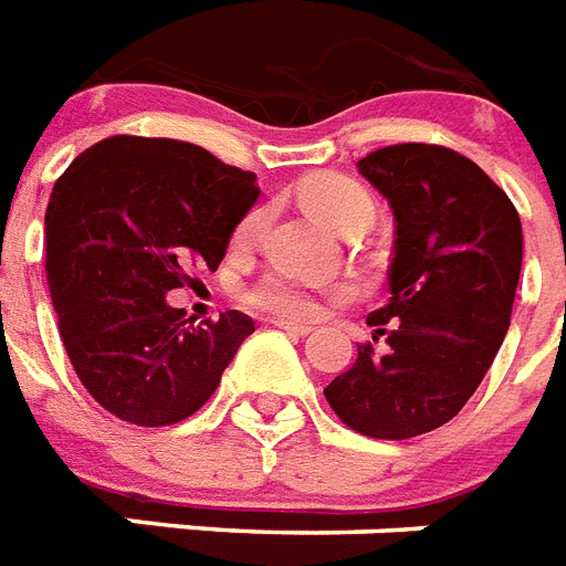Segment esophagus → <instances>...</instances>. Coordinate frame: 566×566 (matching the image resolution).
Wrapping results in <instances>:
<instances>
[{
  "instance_id": "1",
  "label": "esophagus",
  "mask_w": 566,
  "mask_h": 566,
  "mask_svg": "<svg viewBox=\"0 0 566 566\" xmlns=\"http://www.w3.org/2000/svg\"><path fill=\"white\" fill-rule=\"evenodd\" d=\"M271 324L280 329H286V333H295V336H306V333L312 329V327H306V324H295V321H286V318H274Z\"/></svg>"
}]
</instances>
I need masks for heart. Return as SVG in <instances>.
I'll use <instances>...</instances> for the list:
<instances>
[{"label":"heart","instance_id":"obj_1","mask_svg":"<svg viewBox=\"0 0 566 566\" xmlns=\"http://www.w3.org/2000/svg\"><path fill=\"white\" fill-rule=\"evenodd\" d=\"M301 205L327 221L329 228L345 230L347 224L356 221H370L374 216V201H370L368 189L361 187L359 180L338 175V171H318L297 187ZM265 228V210H251L242 216V221L233 230V242L237 245H251L256 242ZM338 295H345L347 289H336ZM248 304L260 312H271L280 318H312L318 312V295L310 286L297 283L292 277H280L271 274L262 283H256L245 297Z\"/></svg>","mask_w":566,"mask_h":566}]
</instances>
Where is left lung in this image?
Masks as SVG:
<instances>
[{"label":"left lung","instance_id":"8db88e82","mask_svg":"<svg viewBox=\"0 0 566 566\" xmlns=\"http://www.w3.org/2000/svg\"><path fill=\"white\" fill-rule=\"evenodd\" d=\"M356 169L395 212L388 304L370 312L386 350L359 347L324 397L370 438L432 432L455 418L512 324L523 228L503 189L459 151L403 143Z\"/></svg>","mask_w":566,"mask_h":566}]
</instances>
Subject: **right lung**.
<instances>
[{"label":"right lung","instance_id":"1","mask_svg":"<svg viewBox=\"0 0 566 566\" xmlns=\"http://www.w3.org/2000/svg\"><path fill=\"white\" fill-rule=\"evenodd\" d=\"M256 196L254 171L180 139L107 137L57 178L49 292L72 368L111 415L169 427L219 388L254 321L228 310L192 324L166 295L219 269Z\"/></svg>","mask_w":566,"mask_h":566}]
</instances>
